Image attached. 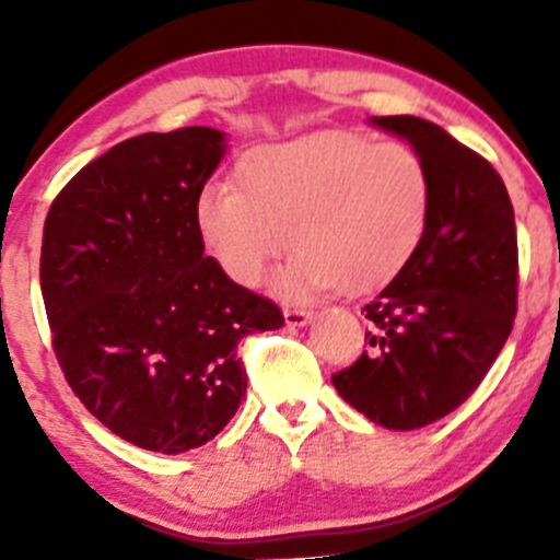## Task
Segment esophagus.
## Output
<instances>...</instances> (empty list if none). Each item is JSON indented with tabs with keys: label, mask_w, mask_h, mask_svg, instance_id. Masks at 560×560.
<instances>
[{
	"label": "esophagus",
	"mask_w": 560,
	"mask_h": 560,
	"mask_svg": "<svg viewBox=\"0 0 560 560\" xmlns=\"http://www.w3.org/2000/svg\"><path fill=\"white\" fill-rule=\"evenodd\" d=\"M312 322V312H301V308H287L284 312V325L287 327H303Z\"/></svg>",
	"instance_id": "esophagus-1"
}]
</instances>
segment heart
Listing matches in <instances>:
<instances>
[{
	"label": "heart",
	"instance_id": "heart-1",
	"mask_svg": "<svg viewBox=\"0 0 560 560\" xmlns=\"http://www.w3.org/2000/svg\"><path fill=\"white\" fill-rule=\"evenodd\" d=\"M235 184L202 186L195 228L213 262L257 287L287 248L276 279L287 301L327 290L369 292L411 259L431 217L425 162L398 140L371 143L354 132H322L252 149Z\"/></svg>",
	"mask_w": 560,
	"mask_h": 560
}]
</instances>
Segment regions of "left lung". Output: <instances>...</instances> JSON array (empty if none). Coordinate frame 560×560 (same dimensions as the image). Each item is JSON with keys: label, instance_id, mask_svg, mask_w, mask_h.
Returning a JSON list of instances; mask_svg holds the SVG:
<instances>
[{"label": "left lung", "instance_id": "left-lung-1", "mask_svg": "<svg viewBox=\"0 0 560 560\" xmlns=\"http://www.w3.org/2000/svg\"><path fill=\"white\" fill-rule=\"evenodd\" d=\"M431 175V217L409 262L365 306L371 352L332 376L360 415L417 431L455 411L495 363L517 312V233L488 160L417 116H371Z\"/></svg>", "mask_w": 560, "mask_h": 560}]
</instances>
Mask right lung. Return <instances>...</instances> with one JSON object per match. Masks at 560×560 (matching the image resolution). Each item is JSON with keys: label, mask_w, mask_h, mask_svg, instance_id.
<instances>
[{"label": "right lung", "mask_w": 560, "mask_h": 560, "mask_svg": "<svg viewBox=\"0 0 560 560\" xmlns=\"http://www.w3.org/2000/svg\"><path fill=\"white\" fill-rule=\"evenodd\" d=\"M228 135L145 132L89 162L50 206L39 287L54 349L81 404L135 447H202L246 398L241 338L279 306L206 257L195 200Z\"/></svg>", "instance_id": "1"}]
</instances>
